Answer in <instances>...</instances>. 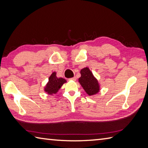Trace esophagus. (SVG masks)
Listing matches in <instances>:
<instances>
[{
  "mask_svg": "<svg viewBox=\"0 0 148 148\" xmlns=\"http://www.w3.org/2000/svg\"><path fill=\"white\" fill-rule=\"evenodd\" d=\"M70 80H72V81H76V77H74L71 78V79H70Z\"/></svg>",
  "mask_w": 148,
  "mask_h": 148,
  "instance_id": "34e87169",
  "label": "esophagus"
}]
</instances>
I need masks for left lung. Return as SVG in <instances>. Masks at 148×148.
I'll list each match as a JSON object with an SVG mask.
<instances>
[{"instance_id": "1", "label": "left lung", "mask_w": 148, "mask_h": 148, "mask_svg": "<svg viewBox=\"0 0 148 148\" xmlns=\"http://www.w3.org/2000/svg\"><path fill=\"white\" fill-rule=\"evenodd\" d=\"M81 77L78 81L89 96L96 95L100 92V86L97 78L88 67H84L80 71Z\"/></svg>"}]
</instances>
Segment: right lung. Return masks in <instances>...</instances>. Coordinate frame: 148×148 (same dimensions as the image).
<instances>
[{"mask_svg":"<svg viewBox=\"0 0 148 148\" xmlns=\"http://www.w3.org/2000/svg\"><path fill=\"white\" fill-rule=\"evenodd\" d=\"M65 83H67V81L62 77H58L56 76V72H53L49 77L48 83L44 88V91L48 95H55Z\"/></svg>","mask_w":148,"mask_h":148,"instance_id":"right-lung-1","label":"right lung"}]
</instances>
